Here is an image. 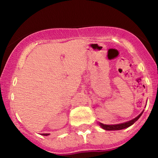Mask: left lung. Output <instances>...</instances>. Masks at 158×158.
<instances>
[{
  "instance_id": "obj_1",
  "label": "left lung",
  "mask_w": 158,
  "mask_h": 158,
  "mask_svg": "<svg viewBox=\"0 0 158 158\" xmlns=\"http://www.w3.org/2000/svg\"><path fill=\"white\" fill-rule=\"evenodd\" d=\"M143 111H144V110H143L137 117H135V118L131 119V120L128 121V122H126V123H119V124H114V125H106L99 122L98 123V124L99 125V126H100L101 128H103L104 130H106V131H115V130L117 131V130H122V129H124V128H128V127L131 126V125H133L134 123H135L136 121H137V119L141 117V115H142Z\"/></svg>"
}]
</instances>
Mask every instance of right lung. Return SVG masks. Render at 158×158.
<instances>
[{"label": "right lung", "mask_w": 158, "mask_h": 158, "mask_svg": "<svg viewBox=\"0 0 158 158\" xmlns=\"http://www.w3.org/2000/svg\"><path fill=\"white\" fill-rule=\"evenodd\" d=\"M41 135H44V136H48L49 134H42Z\"/></svg>", "instance_id": "right-lung-1"}]
</instances>
